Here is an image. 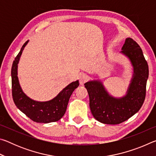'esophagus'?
Here are the masks:
<instances>
[{
	"label": "esophagus",
	"mask_w": 156,
	"mask_h": 156,
	"mask_svg": "<svg viewBox=\"0 0 156 156\" xmlns=\"http://www.w3.org/2000/svg\"><path fill=\"white\" fill-rule=\"evenodd\" d=\"M78 79H79V82H80V84H84V83H86L88 80V76L85 73H80V75L78 76Z\"/></svg>",
	"instance_id": "esophagus-1"
}]
</instances>
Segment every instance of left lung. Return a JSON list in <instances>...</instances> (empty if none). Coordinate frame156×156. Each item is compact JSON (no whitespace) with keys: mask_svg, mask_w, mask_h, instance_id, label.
Instances as JSON below:
<instances>
[{"mask_svg":"<svg viewBox=\"0 0 156 156\" xmlns=\"http://www.w3.org/2000/svg\"><path fill=\"white\" fill-rule=\"evenodd\" d=\"M120 53L130 60L133 67V77L125 96H111L100 80L84 84L92 115L100 122L107 125H118L130 118L140 109L146 96L149 67L140 47L133 39L127 38Z\"/></svg>","mask_w":156,"mask_h":156,"instance_id":"left-lung-1","label":"left lung"}]
</instances>
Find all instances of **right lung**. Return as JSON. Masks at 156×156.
<instances>
[{
	"label": "right lung",
	"mask_w": 156,
	"mask_h": 156,
	"mask_svg": "<svg viewBox=\"0 0 156 156\" xmlns=\"http://www.w3.org/2000/svg\"><path fill=\"white\" fill-rule=\"evenodd\" d=\"M29 41H26L12 67V90L14 102L21 112L36 122L49 123L58 121L65 113L69 100L73 91L79 86L78 80L70 83L54 98L46 102H38L26 96L20 87L18 78V64L23 49Z\"/></svg>",
	"instance_id": "add662e5"
}]
</instances>
